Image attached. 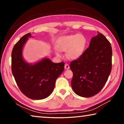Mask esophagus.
<instances>
[{"instance_id":"34e87169","label":"esophagus","mask_w":124,"mask_h":124,"mask_svg":"<svg viewBox=\"0 0 124 124\" xmlns=\"http://www.w3.org/2000/svg\"><path fill=\"white\" fill-rule=\"evenodd\" d=\"M70 68V66H69V64H68L67 63L65 64V66H64L65 70H69Z\"/></svg>"}]
</instances>
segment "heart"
<instances>
[{
  "mask_svg": "<svg viewBox=\"0 0 124 124\" xmlns=\"http://www.w3.org/2000/svg\"><path fill=\"white\" fill-rule=\"evenodd\" d=\"M87 40L84 35L79 34L67 35L61 38L58 42L59 49L67 52V56L71 60H76L82 55L85 51ZM56 54L60 56L59 51L56 50Z\"/></svg>",
  "mask_w": 124,
  "mask_h": 124,
  "instance_id": "heart-1",
  "label": "heart"
}]
</instances>
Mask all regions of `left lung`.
Listing matches in <instances>:
<instances>
[{
	"label": "left lung",
	"mask_w": 124,
	"mask_h": 124,
	"mask_svg": "<svg viewBox=\"0 0 124 124\" xmlns=\"http://www.w3.org/2000/svg\"><path fill=\"white\" fill-rule=\"evenodd\" d=\"M97 32L82 55L70 64L73 74L71 85L81 97L97 94L106 84L112 70L111 44L104 35Z\"/></svg>",
	"instance_id": "left-lung-1"
}]
</instances>
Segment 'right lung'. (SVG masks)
<instances>
[{
    "label": "right lung",
    "instance_id": "obj_1",
    "mask_svg": "<svg viewBox=\"0 0 124 124\" xmlns=\"http://www.w3.org/2000/svg\"><path fill=\"white\" fill-rule=\"evenodd\" d=\"M30 37V33L24 35L14 45L11 53L12 73L23 94L31 99H44L53 91L56 79L64 70V62L55 63L44 58L34 64L27 63L23 59L22 52Z\"/></svg>",
    "mask_w": 124,
    "mask_h": 124
}]
</instances>
